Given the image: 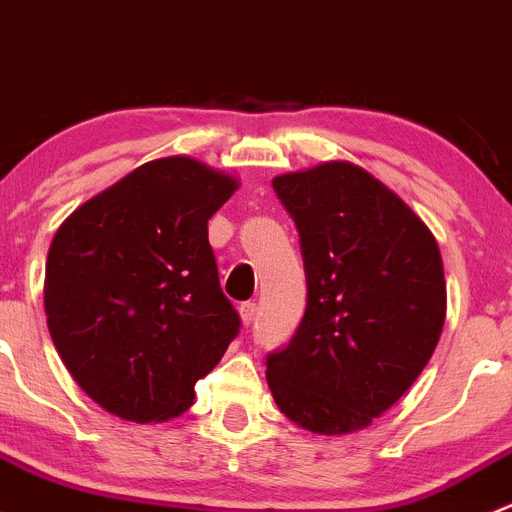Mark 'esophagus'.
<instances>
[{
  "label": "esophagus",
  "mask_w": 512,
  "mask_h": 512,
  "mask_svg": "<svg viewBox=\"0 0 512 512\" xmlns=\"http://www.w3.org/2000/svg\"><path fill=\"white\" fill-rule=\"evenodd\" d=\"M255 314H257V304L255 302H242L240 304V319L245 327H250L255 322Z\"/></svg>",
  "instance_id": "1"
}]
</instances>
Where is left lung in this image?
<instances>
[{
    "label": "left lung",
    "instance_id": "8db88e82",
    "mask_svg": "<svg viewBox=\"0 0 512 512\" xmlns=\"http://www.w3.org/2000/svg\"><path fill=\"white\" fill-rule=\"evenodd\" d=\"M272 188L307 275L302 324L267 356L272 399L304 431H361L411 389L441 339V250L389 185L349 160L277 175Z\"/></svg>",
    "mask_w": 512,
    "mask_h": 512
}]
</instances>
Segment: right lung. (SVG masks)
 <instances>
[{
  "mask_svg": "<svg viewBox=\"0 0 512 512\" xmlns=\"http://www.w3.org/2000/svg\"><path fill=\"white\" fill-rule=\"evenodd\" d=\"M237 188L235 175L198 158H156L56 230L44 277L51 342L108 414L180 416L240 332L208 242V220Z\"/></svg>",
  "mask_w": 512,
  "mask_h": 512,
  "instance_id": "obj_1",
  "label": "right lung"
}]
</instances>
